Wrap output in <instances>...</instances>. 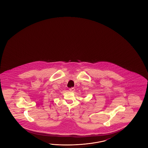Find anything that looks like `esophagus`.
<instances>
[{"instance_id": "obj_1", "label": "esophagus", "mask_w": 148, "mask_h": 148, "mask_svg": "<svg viewBox=\"0 0 148 148\" xmlns=\"http://www.w3.org/2000/svg\"><path fill=\"white\" fill-rule=\"evenodd\" d=\"M69 90H70V91H72V92L75 91V89H74V88L73 87L69 89Z\"/></svg>"}]
</instances>
